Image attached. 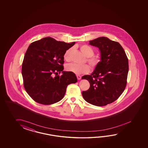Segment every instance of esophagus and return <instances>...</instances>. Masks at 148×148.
Here are the masks:
<instances>
[{
	"label": "esophagus",
	"instance_id": "obj_1",
	"mask_svg": "<svg viewBox=\"0 0 148 148\" xmlns=\"http://www.w3.org/2000/svg\"><path fill=\"white\" fill-rule=\"evenodd\" d=\"M77 79H78V80H80L81 79V78H82V77L80 76V75H77Z\"/></svg>",
	"mask_w": 148,
	"mask_h": 148
}]
</instances>
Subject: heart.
Masks as SVG:
<instances>
[{
    "label": "heart",
    "mask_w": 148,
    "mask_h": 148,
    "mask_svg": "<svg viewBox=\"0 0 148 148\" xmlns=\"http://www.w3.org/2000/svg\"><path fill=\"white\" fill-rule=\"evenodd\" d=\"M80 50L86 57H87V61L93 69L98 66L101 62V58L97 56H94V51L92 47L88 45L84 44L80 47ZM73 51V47H70L64 54V59L66 61L69 62L71 60V54ZM66 70L68 71L74 73L76 75H80L89 73L90 67L87 64L78 65L75 63H71L66 66Z\"/></svg>",
    "instance_id": "b5f03b06"
}]
</instances>
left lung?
<instances>
[{"label":"left lung","instance_id":"8db88e82","mask_svg":"<svg viewBox=\"0 0 148 148\" xmlns=\"http://www.w3.org/2000/svg\"><path fill=\"white\" fill-rule=\"evenodd\" d=\"M89 44L99 49L101 62L90 75L82 77L90 83L89 89L82 95L89 104L105 106L116 101L125 88L128 59L121 44L106 37L90 41Z\"/></svg>","mask_w":148,"mask_h":148}]
</instances>
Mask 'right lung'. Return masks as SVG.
<instances>
[{"instance_id":"1","label":"right lung","mask_w":148,"mask_h":148,"mask_svg":"<svg viewBox=\"0 0 148 148\" xmlns=\"http://www.w3.org/2000/svg\"><path fill=\"white\" fill-rule=\"evenodd\" d=\"M75 43H67L47 37L29 45L22 74L26 91L36 102L43 105L57 103L63 98L67 86L77 82L74 73L63 71L64 54ZM61 72L63 75H58Z\"/></svg>"}]
</instances>
